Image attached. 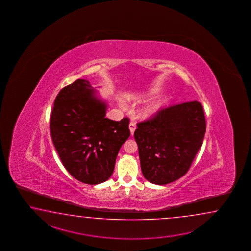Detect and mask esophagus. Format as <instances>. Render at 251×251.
<instances>
[{
    "label": "esophagus",
    "instance_id": "obj_1",
    "mask_svg": "<svg viewBox=\"0 0 251 251\" xmlns=\"http://www.w3.org/2000/svg\"><path fill=\"white\" fill-rule=\"evenodd\" d=\"M129 129H130L131 134L133 135V133H134V131H135V129H136V126H135V124L133 123V122H131L130 125H129Z\"/></svg>",
    "mask_w": 251,
    "mask_h": 251
}]
</instances>
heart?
Instances as JSON below:
<instances>
[{
  "label": "heart",
  "mask_w": 251,
  "mask_h": 251,
  "mask_svg": "<svg viewBox=\"0 0 251 251\" xmlns=\"http://www.w3.org/2000/svg\"><path fill=\"white\" fill-rule=\"evenodd\" d=\"M156 94V91H151L141 94V95H130L127 97L128 100H143L144 99H147L151 96H153ZM164 105V101L162 100H156L154 101L151 102L148 105H146L145 107L141 110V116L144 118H149L152 116H154L155 114L160 111Z\"/></svg>",
  "instance_id": "heart-1"
}]
</instances>
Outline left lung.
<instances>
[{"label": "left lung", "mask_w": 251, "mask_h": 251, "mask_svg": "<svg viewBox=\"0 0 251 251\" xmlns=\"http://www.w3.org/2000/svg\"><path fill=\"white\" fill-rule=\"evenodd\" d=\"M205 130L203 107L198 101L163 108L137 124L134 139L144 177L166 185L184 176L203 144Z\"/></svg>", "instance_id": "left-lung-1"}]
</instances>
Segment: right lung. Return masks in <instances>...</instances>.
Segmentation results:
<instances>
[{"label":"right lung","mask_w":251,"mask_h":251,"mask_svg":"<svg viewBox=\"0 0 251 251\" xmlns=\"http://www.w3.org/2000/svg\"><path fill=\"white\" fill-rule=\"evenodd\" d=\"M107 103L88 80H75L54 100L50 118L53 145L64 168L77 180L97 185L112 175L122 144L129 138V118H106Z\"/></svg>","instance_id":"1"}]
</instances>
